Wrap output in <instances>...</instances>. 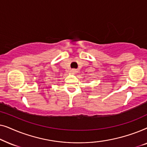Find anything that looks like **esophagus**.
I'll use <instances>...</instances> for the list:
<instances>
[{
  "instance_id": "esophagus-1",
  "label": "esophagus",
  "mask_w": 147,
  "mask_h": 147,
  "mask_svg": "<svg viewBox=\"0 0 147 147\" xmlns=\"http://www.w3.org/2000/svg\"><path fill=\"white\" fill-rule=\"evenodd\" d=\"M70 72H71L72 74H76V73H77V71H76V69H71V71H70Z\"/></svg>"
}]
</instances>
